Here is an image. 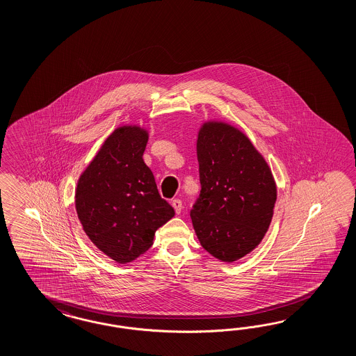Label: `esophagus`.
Returning <instances> with one entry per match:
<instances>
[{"mask_svg": "<svg viewBox=\"0 0 356 356\" xmlns=\"http://www.w3.org/2000/svg\"><path fill=\"white\" fill-rule=\"evenodd\" d=\"M171 204H172L173 209H175V212L176 213H180L181 210H183V202L179 200V198H175L171 201Z\"/></svg>", "mask_w": 356, "mask_h": 356, "instance_id": "esophagus-1", "label": "esophagus"}]
</instances>
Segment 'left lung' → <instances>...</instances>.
<instances>
[{
  "label": "left lung",
  "mask_w": 356,
  "mask_h": 356,
  "mask_svg": "<svg viewBox=\"0 0 356 356\" xmlns=\"http://www.w3.org/2000/svg\"><path fill=\"white\" fill-rule=\"evenodd\" d=\"M201 194L193 228L213 258L233 263L257 249L268 231L277 188L250 138L224 120H204L197 136Z\"/></svg>",
  "instance_id": "obj_1"
}]
</instances>
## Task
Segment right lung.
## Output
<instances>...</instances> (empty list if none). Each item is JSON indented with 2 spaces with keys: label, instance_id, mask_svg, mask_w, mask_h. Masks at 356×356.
Listing matches in <instances>:
<instances>
[{
  "label": "right lung",
  "instance_id": "1",
  "mask_svg": "<svg viewBox=\"0 0 356 356\" xmlns=\"http://www.w3.org/2000/svg\"><path fill=\"white\" fill-rule=\"evenodd\" d=\"M147 141L143 125L116 127L77 180L75 207L83 229L119 264L149 250L155 232L175 215L143 159Z\"/></svg>",
  "mask_w": 356,
  "mask_h": 356
}]
</instances>
